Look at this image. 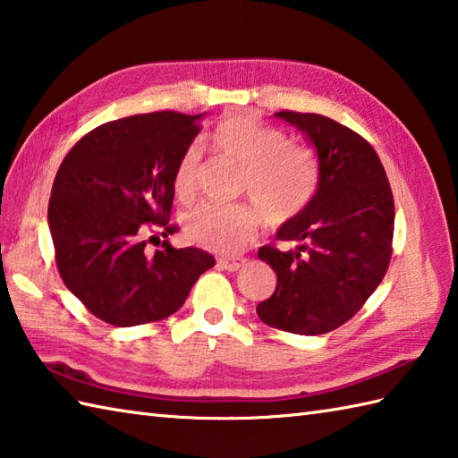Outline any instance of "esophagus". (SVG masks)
<instances>
[{
  "mask_svg": "<svg viewBox=\"0 0 458 458\" xmlns=\"http://www.w3.org/2000/svg\"><path fill=\"white\" fill-rule=\"evenodd\" d=\"M245 265H247L245 257H221L219 259V267L229 270V273H237V270Z\"/></svg>",
  "mask_w": 458,
  "mask_h": 458,
  "instance_id": "1",
  "label": "esophagus"
}]
</instances>
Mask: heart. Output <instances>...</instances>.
Segmentation results:
<instances>
[{
    "label": "heart",
    "instance_id": "obj_1",
    "mask_svg": "<svg viewBox=\"0 0 458 458\" xmlns=\"http://www.w3.org/2000/svg\"><path fill=\"white\" fill-rule=\"evenodd\" d=\"M281 128L235 112L221 120L211 132L217 156L241 167V191L253 198L273 223H283L301 213L316 190V165L306 148L284 142ZM201 152L190 146L174 172V191L182 201L198 193ZM263 223V213L253 205L208 203L183 221L185 235L195 245L233 253L253 241Z\"/></svg>",
    "mask_w": 458,
    "mask_h": 458
}]
</instances>
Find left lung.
<instances>
[{"instance_id": "1", "label": "left lung", "mask_w": 458, "mask_h": 458, "mask_svg": "<svg viewBox=\"0 0 458 458\" xmlns=\"http://www.w3.org/2000/svg\"><path fill=\"white\" fill-rule=\"evenodd\" d=\"M275 116L306 134L318 154V190L284 221L278 241L296 247L259 249L276 288L257 306L273 328L316 335L340 328L384 281L395 208L379 156L366 138L332 118L281 110Z\"/></svg>"}]
</instances>
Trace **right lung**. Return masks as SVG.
Wrapping results in <instances>:
<instances>
[{"label":"right lung","instance_id":"1","mask_svg":"<svg viewBox=\"0 0 458 458\" xmlns=\"http://www.w3.org/2000/svg\"><path fill=\"white\" fill-rule=\"evenodd\" d=\"M199 118L160 110L105 123L71 148L55 175L49 229L59 275L102 322L128 328L167 318L216 265L208 250L174 249L167 239H157L154 255L146 250L148 235L177 231L174 172Z\"/></svg>","mask_w":458,"mask_h":458}]
</instances>
